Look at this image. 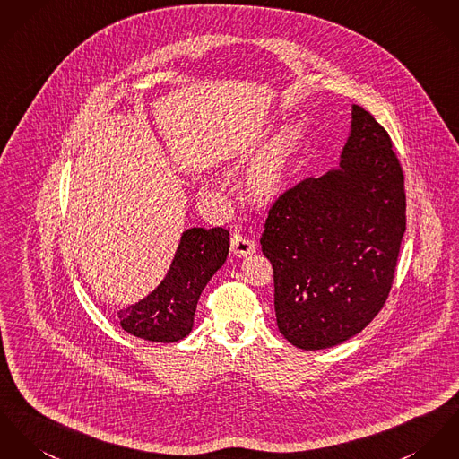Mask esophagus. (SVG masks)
<instances>
[{
    "mask_svg": "<svg viewBox=\"0 0 459 459\" xmlns=\"http://www.w3.org/2000/svg\"><path fill=\"white\" fill-rule=\"evenodd\" d=\"M230 249H232V253L238 255V256H247V255L255 253L256 245H255L249 238H247V236L232 234V238H230Z\"/></svg>",
    "mask_w": 459,
    "mask_h": 459,
    "instance_id": "34e87169",
    "label": "esophagus"
}]
</instances>
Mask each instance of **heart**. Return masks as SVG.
<instances>
[{
  "mask_svg": "<svg viewBox=\"0 0 459 459\" xmlns=\"http://www.w3.org/2000/svg\"><path fill=\"white\" fill-rule=\"evenodd\" d=\"M290 136L288 133H281L276 140L271 143L260 162L255 166L249 177V188L256 197L273 195L281 179L282 164L288 153Z\"/></svg>",
  "mask_w": 459,
  "mask_h": 459,
  "instance_id": "b5f03b06",
  "label": "heart"
}]
</instances>
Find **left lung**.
Instances as JSON below:
<instances>
[{"label":"left lung","instance_id":"obj_1","mask_svg":"<svg viewBox=\"0 0 459 459\" xmlns=\"http://www.w3.org/2000/svg\"><path fill=\"white\" fill-rule=\"evenodd\" d=\"M386 129L353 105L341 169L306 178L269 210L260 245L278 328L300 350L337 346L383 309L405 232L403 171Z\"/></svg>","mask_w":459,"mask_h":459}]
</instances>
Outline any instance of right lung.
<instances>
[{
  "label": "right lung",
  "instance_id": "1",
  "mask_svg": "<svg viewBox=\"0 0 459 459\" xmlns=\"http://www.w3.org/2000/svg\"><path fill=\"white\" fill-rule=\"evenodd\" d=\"M227 255V229L194 227L185 230L164 281L142 302L118 313L120 326L152 342H177L186 337L199 297Z\"/></svg>",
  "mask_w": 459,
  "mask_h": 459
}]
</instances>
